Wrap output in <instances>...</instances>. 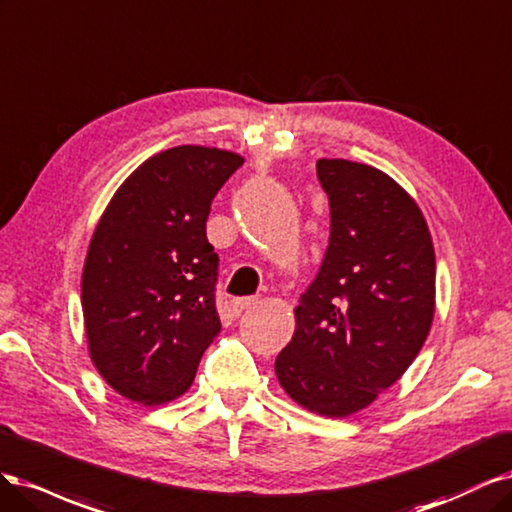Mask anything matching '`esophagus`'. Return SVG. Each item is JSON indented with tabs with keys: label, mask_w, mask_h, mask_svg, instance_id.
<instances>
[{
	"label": "esophagus",
	"mask_w": 512,
	"mask_h": 512,
	"mask_svg": "<svg viewBox=\"0 0 512 512\" xmlns=\"http://www.w3.org/2000/svg\"><path fill=\"white\" fill-rule=\"evenodd\" d=\"M257 304H259V300H257V298H238V300H234V302H232L234 315H236V317H240V315H244L246 310L255 308Z\"/></svg>",
	"instance_id": "34e87169"
}]
</instances>
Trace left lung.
Returning <instances> with one entry per match:
<instances>
[{"label": "left lung", "mask_w": 512, "mask_h": 512, "mask_svg": "<svg viewBox=\"0 0 512 512\" xmlns=\"http://www.w3.org/2000/svg\"><path fill=\"white\" fill-rule=\"evenodd\" d=\"M317 176L332 212L329 246L274 372L295 404L344 419L419 355L436 310V255L421 208L389 174L319 159Z\"/></svg>", "instance_id": "8db88e82"}]
</instances>
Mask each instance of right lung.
I'll use <instances>...</instances> for the list:
<instances>
[{
    "mask_svg": "<svg viewBox=\"0 0 512 512\" xmlns=\"http://www.w3.org/2000/svg\"><path fill=\"white\" fill-rule=\"evenodd\" d=\"M242 163L223 148H168L123 180L97 221L80 280L87 346L95 370L131 402L187 393L221 332L206 221Z\"/></svg>",
    "mask_w": 512,
    "mask_h": 512,
    "instance_id": "obj_1",
    "label": "right lung"
}]
</instances>
